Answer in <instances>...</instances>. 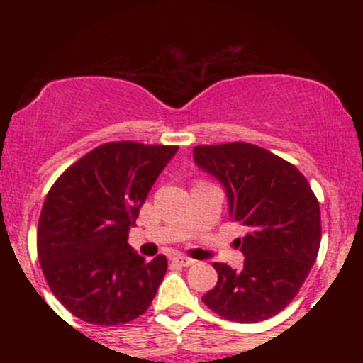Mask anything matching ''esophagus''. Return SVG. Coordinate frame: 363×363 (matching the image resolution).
Returning <instances> with one entry per match:
<instances>
[{"instance_id": "obj_1", "label": "esophagus", "mask_w": 363, "mask_h": 363, "mask_svg": "<svg viewBox=\"0 0 363 363\" xmlns=\"http://www.w3.org/2000/svg\"><path fill=\"white\" fill-rule=\"evenodd\" d=\"M172 263H175V265H181V267H191L193 263H195V259L189 258V256H182V255H177L172 258Z\"/></svg>"}]
</instances>
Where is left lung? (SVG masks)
<instances>
[{
	"mask_svg": "<svg viewBox=\"0 0 363 363\" xmlns=\"http://www.w3.org/2000/svg\"><path fill=\"white\" fill-rule=\"evenodd\" d=\"M193 156L223 182L230 216L247 228L239 240L244 269L212 263L218 284L203 303L235 323L269 320L295 298L316 262L320 202L295 164L255 144L196 145Z\"/></svg>",
	"mask_w": 363,
	"mask_h": 363,
	"instance_id": "1",
	"label": "left lung"
}]
</instances>
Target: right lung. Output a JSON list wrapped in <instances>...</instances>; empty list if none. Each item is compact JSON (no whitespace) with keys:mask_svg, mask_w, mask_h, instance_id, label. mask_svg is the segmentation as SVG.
<instances>
[{"mask_svg":"<svg viewBox=\"0 0 363 363\" xmlns=\"http://www.w3.org/2000/svg\"><path fill=\"white\" fill-rule=\"evenodd\" d=\"M177 145L107 142L57 177L43 202L36 250L50 291L87 323L113 327L145 313L167 272L128 244L142 203Z\"/></svg>","mask_w":363,"mask_h":363,"instance_id":"right-lung-1","label":"right lung"}]
</instances>
